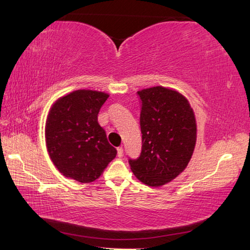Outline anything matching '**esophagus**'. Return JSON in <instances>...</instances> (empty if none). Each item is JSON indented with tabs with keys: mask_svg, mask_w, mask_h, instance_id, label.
<instances>
[{
	"mask_svg": "<svg viewBox=\"0 0 250 250\" xmlns=\"http://www.w3.org/2000/svg\"><path fill=\"white\" fill-rule=\"evenodd\" d=\"M117 156H118L119 158L124 156V148H122V147L117 148Z\"/></svg>",
	"mask_w": 250,
	"mask_h": 250,
	"instance_id": "34e87169",
	"label": "esophagus"
}]
</instances>
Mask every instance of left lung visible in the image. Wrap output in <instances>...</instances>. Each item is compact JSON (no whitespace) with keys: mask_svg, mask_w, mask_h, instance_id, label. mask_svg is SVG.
<instances>
[{"mask_svg":"<svg viewBox=\"0 0 250 250\" xmlns=\"http://www.w3.org/2000/svg\"><path fill=\"white\" fill-rule=\"evenodd\" d=\"M141 99L142 151L129 159L132 172L142 183L159 187L176 178L192 156L196 122L183 94L161 86L137 91Z\"/></svg>","mask_w":250,"mask_h":250,"instance_id":"obj_1","label":"left lung"}]
</instances>
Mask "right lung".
<instances>
[{
  "label": "right lung",
  "mask_w": 250,
  "mask_h": 250,
  "mask_svg": "<svg viewBox=\"0 0 250 250\" xmlns=\"http://www.w3.org/2000/svg\"><path fill=\"white\" fill-rule=\"evenodd\" d=\"M108 97L93 90H76L51 106L45 128L47 150L65 177L94 182L116 157V148L98 122Z\"/></svg>",
  "instance_id": "add662e5"
}]
</instances>
